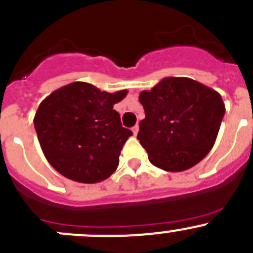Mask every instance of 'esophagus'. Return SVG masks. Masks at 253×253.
Here are the masks:
<instances>
[{"label":"esophagus","mask_w":253,"mask_h":253,"mask_svg":"<svg viewBox=\"0 0 253 253\" xmlns=\"http://www.w3.org/2000/svg\"><path fill=\"white\" fill-rule=\"evenodd\" d=\"M131 130H133L134 135H136V134H138V131H139V125H135V126H133V129H131Z\"/></svg>","instance_id":"obj_1"}]
</instances>
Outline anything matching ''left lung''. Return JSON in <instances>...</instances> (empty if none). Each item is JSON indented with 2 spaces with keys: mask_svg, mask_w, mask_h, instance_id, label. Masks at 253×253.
I'll use <instances>...</instances> for the list:
<instances>
[{
  "mask_svg": "<svg viewBox=\"0 0 253 253\" xmlns=\"http://www.w3.org/2000/svg\"><path fill=\"white\" fill-rule=\"evenodd\" d=\"M145 119L138 139L153 165L179 172L200 163L212 149L225 115L216 90L185 77H167L139 95Z\"/></svg>",
  "mask_w": 253,
  "mask_h": 253,
  "instance_id": "obj_1",
  "label": "left lung"
}]
</instances>
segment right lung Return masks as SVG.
<instances>
[{
	"mask_svg": "<svg viewBox=\"0 0 253 253\" xmlns=\"http://www.w3.org/2000/svg\"><path fill=\"white\" fill-rule=\"evenodd\" d=\"M128 90L102 92L74 82L50 93L36 112L35 129L43 154L59 174L77 182L108 179L119 165L123 145L133 135L113 109Z\"/></svg>",
	"mask_w": 253,
	"mask_h": 253,
	"instance_id": "1",
	"label": "right lung"
}]
</instances>
